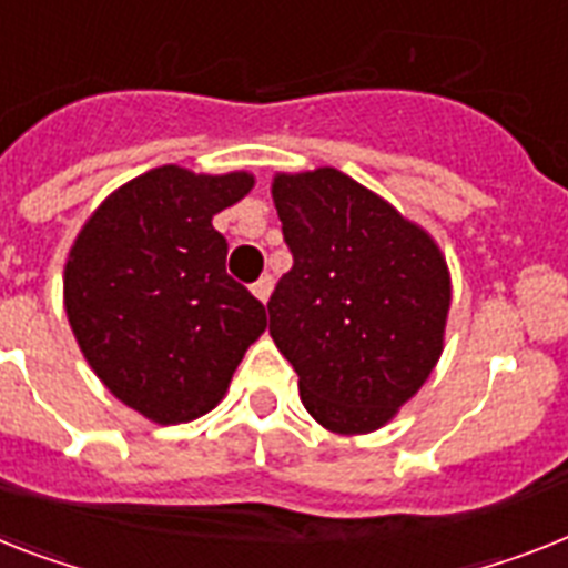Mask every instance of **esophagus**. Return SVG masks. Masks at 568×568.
<instances>
[{"mask_svg":"<svg viewBox=\"0 0 568 568\" xmlns=\"http://www.w3.org/2000/svg\"><path fill=\"white\" fill-rule=\"evenodd\" d=\"M270 293H273V278H270V275H261V278L252 284V295H255L257 302H266Z\"/></svg>","mask_w":568,"mask_h":568,"instance_id":"esophagus-1","label":"esophagus"}]
</instances>
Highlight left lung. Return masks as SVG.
<instances>
[{"label": "left lung", "instance_id": "8db88e82", "mask_svg": "<svg viewBox=\"0 0 568 568\" xmlns=\"http://www.w3.org/2000/svg\"><path fill=\"white\" fill-rule=\"evenodd\" d=\"M273 203L293 270L266 304L270 336L316 424L374 433L442 359L447 257L424 226L336 168L275 173Z\"/></svg>", "mask_w": 568, "mask_h": 568}]
</instances>
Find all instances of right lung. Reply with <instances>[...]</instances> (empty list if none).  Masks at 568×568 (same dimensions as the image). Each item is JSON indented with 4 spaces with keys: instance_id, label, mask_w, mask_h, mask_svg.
Masks as SVG:
<instances>
[{
    "instance_id": "right-lung-1",
    "label": "right lung",
    "mask_w": 568,
    "mask_h": 568,
    "mask_svg": "<svg viewBox=\"0 0 568 568\" xmlns=\"http://www.w3.org/2000/svg\"><path fill=\"white\" fill-rule=\"evenodd\" d=\"M250 171L162 165L124 182L74 237L63 307L95 377L153 424L217 406L266 331V307L226 275L214 214L241 203Z\"/></svg>"
}]
</instances>
